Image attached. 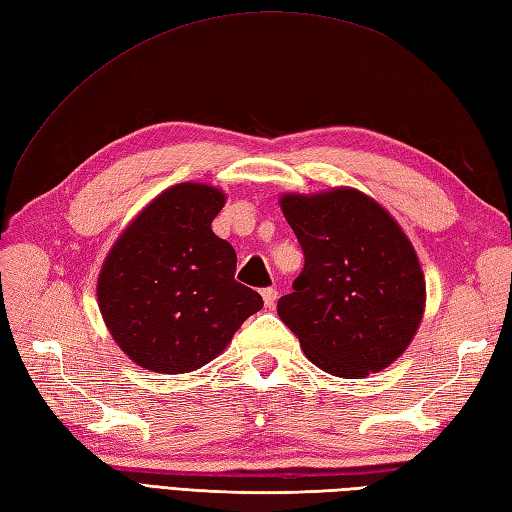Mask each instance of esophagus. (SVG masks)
<instances>
[{
	"label": "esophagus",
	"instance_id": "obj_1",
	"mask_svg": "<svg viewBox=\"0 0 512 512\" xmlns=\"http://www.w3.org/2000/svg\"><path fill=\"white\" fill-rule=\"evenodd\" d=\"M263 299H265V306H267V308H273V306H276L278 291L273 289V286H269V289H263Z\"/></svg>",
	"mask_w": 512,
	"mask_h": 512
}]
</instances>
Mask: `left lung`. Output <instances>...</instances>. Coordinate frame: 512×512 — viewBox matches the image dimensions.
<instances>
[{
  "label": "left lung",
  "instance_id": "obj_1",
  "mask_svg": "<svg viewBox=\"0 0 512 512\" xmlns=\"http://www.w3.org/2000/svg\"><path fill=\"white\" fill-rule=\"evenodd\" d=\"M280 208L304 249L278 315L313 365L339 378L389 367L413 341L426 280L404 230L369 195L284 193Z\"/></svg>",
  "mask_w": 512,
  "mask_h": 512
}]
</instances>
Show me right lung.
<instances>
[{
	"instance_id": "1",
	"label": "right lung",
	"mask_w": 512,
	"mask_h": 512,
	"mask_svg": "<svg viewBox=\"0 0 512 512\" xmlns=\"http://www.w3.org/2000/svg\"><path fill=\"white\" fill-rule=\"evenodd\" d=\"M226 193L182 182L152 199L108 252L97 302L136 365L186 373L217 358L263 297L234 280L236 252L210 223Z\"/></svg>"
}]
</instances>
